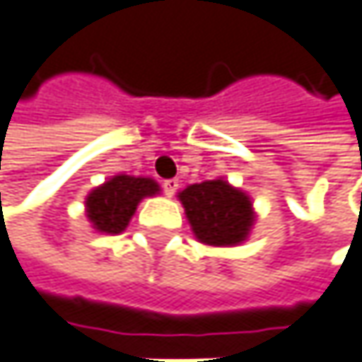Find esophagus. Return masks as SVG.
Instances as JSON below:
<instances>
[{
  "instance_id": "esophagus-1",
  "label": "esophagus",
  "mask_w": 362,
  "mask_h": 362,
  "mask_svg": "<svg viewBox=\"0 0 362 362\" xmlns=\"http://www.w3.org/2000/svg\"><path fill=\"white\" fill-rule=\"evenodd\" d=\"M162 189H164V194L170 198V196H175V192L179 189V179H166L164 183H162Z\"/></svg>"
}]
</instances>
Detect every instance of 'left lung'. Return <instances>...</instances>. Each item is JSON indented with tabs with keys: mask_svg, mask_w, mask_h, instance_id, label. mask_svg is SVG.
Instances as JSON below:
<instances>
[{
	"mask_svg": "<svg viewBox=\"0 0 362 362\" xmlns=\"http://www.w3.org/2000/svg\"><path fill=\"white\" fill-rule=\"evenodd\" d=\"M179 200L196 238L204 245H238L255 221L249 196L223 179L189 185L179 194Z\"/></svg>",
	"mask_w": 362,
	"mask_h": 362,
	"instance_id": "obj_1",
	"label": "left lung"
}]
</instances>
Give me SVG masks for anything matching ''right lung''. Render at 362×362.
I'll use <instances>...</instances> for the list:
<instances>
[{
  "label": "right lung",
  "instance_id": "1",
  "mask_svg": "<svg viewBox=\"0 0 362 362\" xmlns=\"http://www.w3.org/2000/svg\"><path fill=\"white\" fill-rule=\"evenodd\" d=\"M158 183L145 177L117 175L86 198V213L92 226L105 234H119L145 196L158 194Z\"/></svg>",
  "mask_w": 362,
  "mask_h": 362
}]
</instances>
